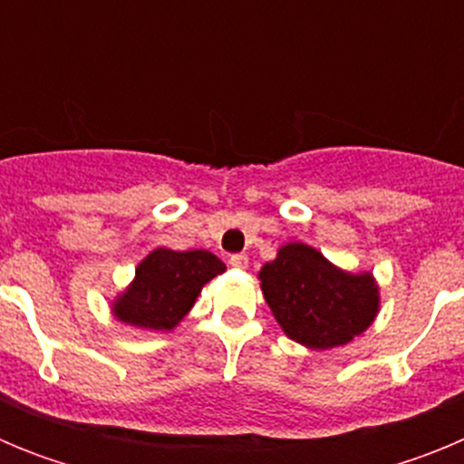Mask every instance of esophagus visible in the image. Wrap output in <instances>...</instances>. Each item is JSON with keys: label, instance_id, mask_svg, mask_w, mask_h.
Listing matches in <instances>:
<instances>
[{"label": "esophagus", "instance_id": "34e87169", "mask_svg": "<svg viewBox=\"0 0 464 464\" xmlns=\"http://www.w3.org/2000/svg\"><path fill=\"white\" fill-rule=\"evenodd\" d=\"M229 267H235V269H246L248 267V257L244 256V253H237V256H229Z\"/></svg>", "mask_w": 464, "mask_h": 464}]
</instances>
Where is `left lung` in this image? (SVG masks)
I'll use <instances>...</instances> for the list:
<instances>
[{
  "label": "left lung",
  "mask_w": 464,
  "mask_h": 464,
  "mask_svg": "<svg viewBox=\"0 0 464 464\" xmlns=\"http://www.w3.org/2000/svg\"><path fill=\"white\" fill-rule=\"evenodd\" d=\"M257 278L283 332L314 351L353 342L379 314V285L370 272H343L302 241L281 246Z\"/></svg>",
  "instance_id": "8db88e82"
}]
</instances>
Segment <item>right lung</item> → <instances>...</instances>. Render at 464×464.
I'll return each mask as SVG.
<instances>
[{
  "instance_id": "1",
  "label": "right lung",
  "mask_w": 464,
  "mask_h": 464,
  "mask_svg": "<svg viewBox=\"0 0 464 464\" xmlns=\"http://www.w3.org/2000/svg\"><path fill=\"white\" fill-rule=\"evenodd\" d=\"M223 272V262L208 251L155 248L139 262L134 281L113 302V315L141 330H174L204 283Z\"/></svg>"
}]
</instances>
